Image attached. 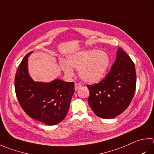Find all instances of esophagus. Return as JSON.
<instances>
[{
    "label": "esophagus",
    "instance_id": "1",
    "mask_svg": "<svg viewBox=\"0 0 154 154\" xmlns=\"http://www.w3.org/2000/svg\"><path fill=\"white\" fill-rule=\"evenodd\" d=\"M82 86V85L81 84V83H75V90H77L78 89H79V88H81V87Z\"/></svg>",
    "mask_w": 154,
    "mask_h": 154
}]
</instances>
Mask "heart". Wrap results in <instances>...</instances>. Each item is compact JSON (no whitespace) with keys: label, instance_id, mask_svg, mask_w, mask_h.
<instances>
[{"label":"heart","instance_id":"b5f03b06","mask_svg":"<svg viewBox=\"0 0 154 154\" xmlns=\"http://www.w3.org/2000/svg\"><path fill=\"white\" fill-rule=\"evenodd\" d=\"M111 58L107 52L100 50H88L75 52L60 60V66L67 76H72L73 69H79V76L89 83L99 82L107 72Z\"/></svg>","mask_w":154,"mask_h":154}]
</instances>
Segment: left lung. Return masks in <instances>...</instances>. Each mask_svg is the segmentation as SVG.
I'll use <instances>...</instances> for the list:
<instances>
[{
	"mask_svg": "<svg viewBox=\"0 0 154 154\" xmlns=\"http://www.w3.org/2000/svg\"><path fill=\"white\" fill-rule=\"evenodd\" d=\"M136 71L131 58L119 48L115 62L101 82L87 85L88 104L102 119H112L124 112L133 98L136 89Z\"/></svg>",
	"mask_w": 154,
	"mask_h": 154,
	"instance_id": "1",
	"label": "left lung"
}]
</instances>
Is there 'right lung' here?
<instances>
[{
	"instance_id": "add662e5",
	"label": "right lung",
	"mask_w": 154,
	"mask_h": 154,
	"mask_svg": "<svg viewBox=\"0 0 154 154\" xmlns=\"http://www.w3.org/2000/svg\"><path fill=\"white\" fill-rule=\"evenodd\" d=\"M29 52L17 70L15 89L19 104L27 115L47 125L65 119L75 92L74 82L55 79L50 83L35 82L27 70Z\"/></svg>"
}]
</instances>
